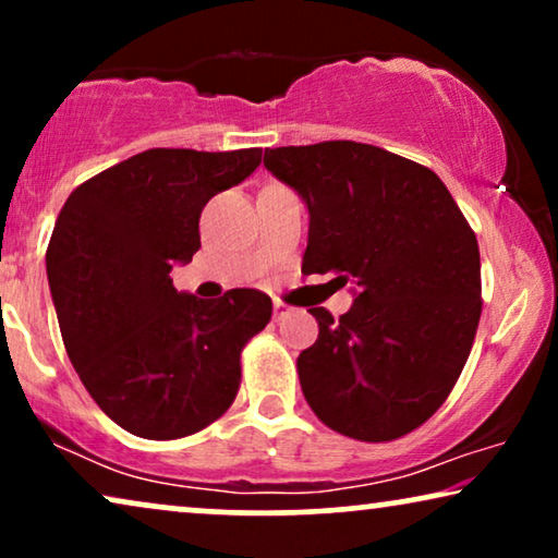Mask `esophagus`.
<instances>
[{
  "mask_svg": "<svg viewBox=\"0 0 558 558\" xmlns=\"http://www.w3.org/2000/svg\"><path fill=\"white\" fill-rule=\"evenodd\" d=\"M289 304L287 302H281V300H274V319H281L284 315H289Z\"/></svg>",
  "mask_w": 558,
  "mask_h": 558,
  "instance_id": "1",
  "label": "esophagus"
}]
</instances>
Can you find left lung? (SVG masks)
Instances as JSON below:
<instances>
[{
  "label": "left lung",
  "mask_w": 558,
  "mask_h": 558,
  "mask_svg": "<svg viewBox=\"0 0 558 558\" xmlns=\"http://www.w3.org/2000/svg\"><path fill=\"white\" fill-rule=\"evenodd\" d=\"M266 170L310 210L302 274L355 281L335 319L296 357L319 422L357 441H391L437 411L460 378L483 312L475 231L429 167L335 140L266 149Z\"/></svg>",
  "instance_id": "8db88e82"
}]
</instances>
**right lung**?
Here are the masks:
<instances>
[{"mask_svg": "<svg viewBox=\"0 0 558 558\" xmlns=\"http://www.w3.org/2000/svg\"><path fill=\"white\" fill-rule=\"evenodd\" d=\"M262 149H147L94 174L52 228L48 281L75 373L101 411L144 439H182L231 407L241 353L271 319L269 294H180L172 266L201 248V213Z\"/></svg>", "mask_w": 558, "mask_h": 558, "instance_id": "right-lung-1", "label": "right lung"}]
</instances>
